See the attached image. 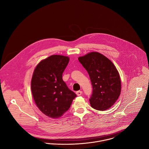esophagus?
Segmentation results:
<instances>
[{
	"mask_svg": "<svg viewBox=\"0 0 149 149\" xmlns=\"http://www.w3.org/2000/svg\"><path fill=\"white\" fill-rule=\"evenodd\" d=\"M76 93L77 96H80L83 93V92L81 91H77Z\"/></svg>",
	"mask_w": 149,
	"mask_h": 149,
	"instance_id": "esophagus-1",
	"label": "esophagus"
}]
</instances>
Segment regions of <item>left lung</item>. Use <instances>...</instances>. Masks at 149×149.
<instances>
[{"mask_svg":"<svg viewBox=\"0 0 149 149\" xmlns=\"http://www.w3.org/2000/svg\"><path fill=\"white\" fill-rule=\"evenodd\" d=\"M79 61L88 72L92 85L91 106L99 111L108 109L114 104L121 92L120 78L115 66L98 52L80 57Z\"/></svg>","mask_w":149,"mask_h":149,"instance_id":"left-lung-1","label":"left lung"}]
</instances>
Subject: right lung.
<instances>
[{
  "label": "right lung",
  "mask_w": 149,
  "mask_h": 149,
  "mask_svg": "<svg viewBox=\"0 0 149 149\" xmlns=\"http://www.w3.org/2000/svg\"><path fill=\"white\" fill-rule=\"evenodd\" d=\"M69 58L53 55L42 60L34 69L31 89L34 102L45 115L57 118L67 111L77 96L63 80Z\"/></svg>",
  "instance_id": "right-lung-1"
}]
</instances>
